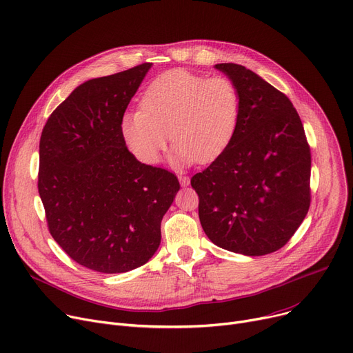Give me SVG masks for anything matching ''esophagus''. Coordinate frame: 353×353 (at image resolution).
Wrapping results in <instances>:
<instances>
[{
  "instance_id": "1",
  "label": "esophagus",
  "mask_w": 353,
  "mask_h": 353,
  "mask_svg": "<svg viewBox=\"0 0 353 353\" xmlns=\"http://www.w3.org/2000/svg\"><path fill=\"white\" fill-rule=\"evenodd\" d=\"M179 180H180V184H181V185H184V187L190 184V177H189V176L180 174V176H179Z\"/></svg>"
}]
</instances>
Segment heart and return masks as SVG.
I'll list each match as a JSON object with an SVG mask.
<instances>
[{
  "mask_svg": "<svg viewBox=\"0 0 353 353\" xmlns=\"http://www.w3.org/2000/svg\"><path fill=\"white\" fill-rule=\"evenodd\" d=\"M241 117V95L227 77L172 69L145 90L139 110H128L121 133L143 163H157L170 139L177 163H210L231 145Z\"/></svg>",
  "mask_w": 353,
  "mask_h": 353,
  "instance_id": "obj_1",
  "label": "heart"
}]
</instances>
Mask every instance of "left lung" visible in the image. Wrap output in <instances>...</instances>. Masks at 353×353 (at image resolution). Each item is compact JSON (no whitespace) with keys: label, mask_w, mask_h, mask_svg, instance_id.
I'll return each mask as SVG.
<instances>
[{"label":"left lung","mask_w":353,"mask_h":353,"mask_svg":"<svg viewBox=\"0 0 353 353\" xmlns=\"http://www.w3.org/2000/svg\"><path fill=\"white\" fill-rule=\"evenodd\" d=\"M236 82L241 117L228 149L192 177L199 217L216 245L258 256L283 248L311 204V149L292 102L243 65L217 63Z\"/></svg>","instance_id":"left-lung-1"}]
</instances>
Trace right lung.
Returning <instances> with one entry per match:
<instances>
[{
	"label": "right lung",
	"mask_w": 353,
	"mask_h": 353,
	"mask_svg": "<svg viewBox=\"0 0 353 353\" xmlns=\"http://www.w3.org/2000/svg\"><path fill=\"white\" fill-rule=\"evenodd\" d=\"M150 66L79 85L51 113L39 140L38 192L51 236L74 261L102 274L150 260L180 189L174 173L140 163L121 133Z\"/></svg>",
	"instance_id": "1"
}]
</instances>
